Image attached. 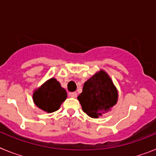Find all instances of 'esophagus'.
<instances>
[{"label": "esophagus", "instance_id": "34e87169", "mask_svg": "<svg viewBox=\"0 0 156 156\" xmlns=\"http://www.w3.org/2000/svg\"><path fill=\"white\" fill-rule=\"evenodd\" d=\"M69 97L71 98H76L77 96V93L76 92H69Z\"/></svg>", "mask_w": 156, "mask_h": 156}]
</instances>
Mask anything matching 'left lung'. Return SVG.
Instances as JSON below:
<instances>
[{"label": "left lung", "instance_id": "obj_1", "mask_svg": "<svg viewBox=\"0 0 156 156\" xmlns=\"http://www.w3.org/2000/svg\"><path fill=\"white\" fill-rule=\"evenodd\" d=\"M118 93L113 83L104 71L94 75L84 83L78 100L83 111L92 118L109 111L117 102Z\"/></svg>", "mask_w": 156, "mask_h": 156}]
</instances>
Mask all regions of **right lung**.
I'll use <instances>...</instances> for the list:
<instances>
[{"label": "right lung", "instance_id": "right-lung-1", "mask_svg": "<svg viewBox=\"0 0 156 156\" xmlns=\"http://www.w3.org/2000/svg\"><path fill=\"white\" fill-rule=\"evenodd\" d=\"M33 98L37 107L47 112H53L60 108L67 98V94L59 82L51 78L34 92Z\"/></svg>", "mask_w": 156, "mask_h": 156}]
</instances>
